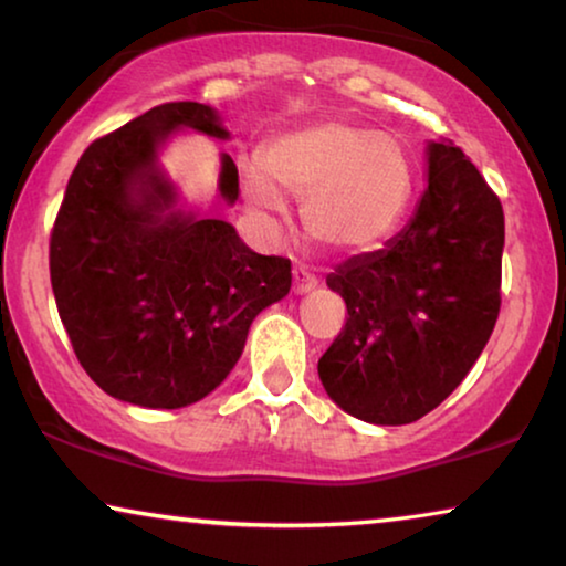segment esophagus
Returning a JSON list of instances; mask_svg holds the SVG:
<instances>
[{"label": "esophagus", "instance_id": "1", "mask_svg": "<svg viewBox=\"0 0 566 566\" xmlns=\"http://www.w3.org/2000/svg\"><path fill=\"white\" fill-rule=\"evenodd\" d=\"M319 285V277H316L306 265H293V291L296 293H308Z\"/></svg>", "mask_w": 566, "mask_h": 566}]
</instances>
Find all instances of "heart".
<instances>
[{"label":"heart","mask_w":566,"mask_h":566,"mask_svg":"<svg viewBox=\"0 0 566 566\" xmlns=\"http://www.w3.org/2000/svg\"><path fill=\"white\" fill-rule=\"evenodd\" d=\"M242 190L260 216L283 213V192L304 200L308 237L329 250L366 252L405 219L415 169L394 136L327 120L277 138L265 161L244 167Z\"/></svg>","instance_id":"1"}]
</instances>
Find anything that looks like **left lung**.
Masks as SVG:
<instances>
[{"label": "left lung", "mask_w": 566, "mask_h": 566, "mask_svg": "<svg viewBox=\"0 0 566 566\" xmlns=\"http://www.w3.org/2000/svg\"><path fill=\"white\" fill-rule=\"evenodd\" d=\"M505 216L459 146L428 149V188L399 237L358 254L327 285L347 316L319 358L347 415L407 424L432 412L482 355L502 304Z\"/></svg>", "instance_id": "obj_1"}]
</instances>
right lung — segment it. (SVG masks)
<instances>
[{"label": "right lung", "mask_w": 566, "mask_h": 566, "mask_svg": "<svg viewBox=\"0 0 566 566\" xmlns=\"http://www.w3.org/2000/svg\"><path fill=\"white\" fill-rule=\"evenodd\" d=\"M188 126L227 138L200 103H165L92 142L51 229V285L76 360L105 394L177 409L211 394L262 308L291 289V260L252 252L234 227L169 211L157 146ZM221 196L239 172L221 159Z\"/></svg>", "instance_id": "right-lung-1"}]
</instances>
